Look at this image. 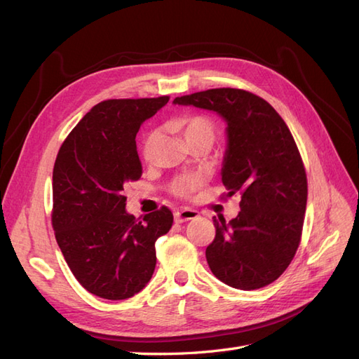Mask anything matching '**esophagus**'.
<instances>
[{
    "instance_id": "1",
    "label": "esophagus",
    "mask_w": 359,
    "mask_h": 359,
    "mask_svg": "<svg viewBox=\"0 0 359 359\" xmlns=\"http://www.w3.org/2000/svg\"><path fill=\"white\" fill-rule=\"evenodd\" d=\"M198 215H199V212L196 210L182 208V210L175 211V214H173V219H175L177 223H184V222H189V220H194Z\"/></svg>"
}]
</instances>
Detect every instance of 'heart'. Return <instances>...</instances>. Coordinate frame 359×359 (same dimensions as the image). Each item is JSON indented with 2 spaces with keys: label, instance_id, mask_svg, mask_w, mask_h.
<instances>
[{
  "label": "heart",
  "instance_id": "1",
  "mask_svg": "<svg viewBox=\"0 0 359 359\" xmlns=\"http://www.w3.org/2000/svg\"><path fill=\"white\" fill-rule=\"evenodd\" d=\"M173 127L184 135L187 139V142L196 137H210L212 140L214 137V126L208 118L196 115V116H186L181 118L178 121L173 123ZM158 142V133L151 132L142 144V156L145 160H151L154 156V151ZM202 184V178L198 175H187L181 177L175 182H173L172 190L177 196L187 198L193 191H196Z\"/></svg>",
  "mask_w": 359,
  "mask_h": 359
}]
</instances>
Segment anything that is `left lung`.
I'll return each mask as SVG.
<instances>
[{
    "mask_svg": "<svg viewBox=\"0 0 359 359\" xmlns=\"http://www.w3.org/2000/svg\"><path fill=\"white\" fill-rule=\"evenodd\" d=\"M173 104L194 106L226 123L222 181L226 196L241 194V211L215 219V238L206 262L224 285L255 290L273 283L299 245L307 205V177L286 123L260 97L215 88L177 97Z\"/></svg>",
    "mask_w": 359,
    "mask_h": 359,
    "instance_id": "1",
    "label": "left lung"
}]
</instances>
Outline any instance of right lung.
I'll use <instances>...</instances> for the list:
<instances>
[{
    "label": "right lung",
    "instance_id": "right-lung-1",
    "mask_svg": "<svg viewBox=\"0 0 359 359\" xmlns=\"http://www.w3.org/2000/svg\"><path fill=\"white\" fill-rule=\"evenodd\" d=\"M169 102L104 100L64 140L53 166L52 224L61 253L79 283L104 299L142 290L156 268V241L169 232V208L137 222L126 210L124 186L142 177L136 135Z\"/></svg>",
    "mask_w": 359,
    "mask_h": 359
}]
</instances>
